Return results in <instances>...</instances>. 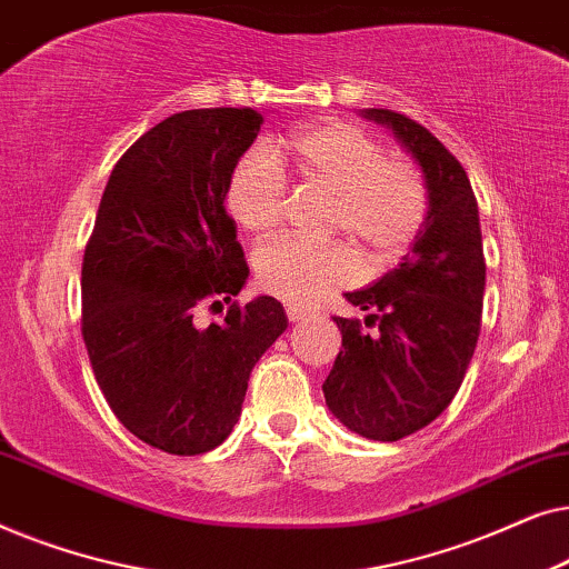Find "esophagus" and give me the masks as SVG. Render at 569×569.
<instances>
[{
	"instance_id": "obj_1",
	"label": "esophagus",
	"mask_w": 569,
	"mask_h": 569,
	"mask_svg": "<svg viewBox=\"0 0 569 569\" xmlns=\"http://www.w3.org/2000/svg\"><path fill=\"white\" fill-rule=\"evenodd\" d=\"M284 313H287V318H290V321L295 323V321H306V318L310 316V310L298 306V302H290V306H284Z\"/></svg>"
}]
</instances>
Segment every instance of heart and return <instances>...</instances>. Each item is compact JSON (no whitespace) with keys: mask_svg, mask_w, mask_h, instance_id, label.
<instances>
[{"mask_svg":"<svg viewBox=\"0 0 569 569\" xmlns=\"http://www.w3.org/2000/svg\"><path fill=\"white\" fill-rule=\"evenodd\" d=\"M282 150L308 183L337 193L331 228L360 248L365 261L383 267L399 259L422 232L430 212L427 181L415 162L388 158L380 142L345 121H326L284 139ZM287 176L274 152L256 147L232 168L224 204L240 230L267 236L284 212ZM263 292L310 302L355 274L357 261L345 243H308L279 238L253 259Z\"/></svg>","mask_w":569,"mask_h":569,"instance_id":"heart-1","label":"heart"}]
</instances>
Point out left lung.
Returning a JSON list of instances; mask_svg holds the SVG:
<instances>
[{"label":"left lung","mask_w":569,"mask_h":569,"mask_svg":"<svg viewBox=\"0 0 569 569\" xmlns=\"http://www.w3.org/2000/svg\"><path fill=\"white\" fill-rule=\"evenodd\" d=\"M422 168L430 212L396 269L347 302L360 318L333 316L341 349L323 383L331 415L362 438L393 442L422 430L453 401L477 349L485 306L479 207L461 162L422 123L365 108Z\"/></svg>","instance_id":"left-lung-1"}]
</instances>
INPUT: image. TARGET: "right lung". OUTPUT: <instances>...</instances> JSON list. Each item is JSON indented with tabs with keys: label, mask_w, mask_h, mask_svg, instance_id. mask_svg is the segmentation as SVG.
<instances>
[{
	"label": "right lung",
	"mask_w": 569,
	"mask_h": 569,
	"mask_svg": "<svg viewBox=\"0 0 569 569\" xmlns=\"http://www.w3.org/2000/svg\"><path fill=\"white\" fill-rule=\"evenodd\" d=\"M261 123L253 108H197L144 131L111 170L84 246L92 372L116 419L162 453L220 446L253 365L287 329L274 298L236 300L248 263L224 212L232 168ZM222 301L220 325L196 323Z\"/></svg>",
	"instance_id": "obj_1"
}]
</instances>
